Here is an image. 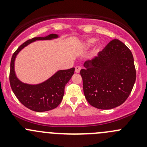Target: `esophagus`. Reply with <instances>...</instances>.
I'll use <instances>...</instances> for the list:
<instances>
[{"instance_id":"esophagus-1","label":"esophagus","mask_w":147,"mask_h":147,"mask_svg":"<svg viewBox=\"0 0 147 147\" xmlns=\"http://www.w3.org/2000/svg\"><path fill=\"white\" fill-rule=\"evenodd\" d=\"M80 69H81V67L80 66L75 67V72H76V73H79V72H80Z\"/></svg>"}]
</instances>
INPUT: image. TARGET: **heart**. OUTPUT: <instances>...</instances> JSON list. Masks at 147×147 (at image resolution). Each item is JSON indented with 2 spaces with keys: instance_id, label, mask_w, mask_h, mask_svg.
<instances>
[{
  "instance_id": "heart-1",
  "label": "heart",
  "mask_w": 147,
  "mask_h": 147,
  "mask_svg": "<svg viewBox=\"0 0 147 147\" xmlns=\"http://www.w3.org/2000/svg\"><path fill=\"white\" fill-rule=\"evenodd\" d=\"M97 40L95 38H90V39H87L85 42H84V45H83V47L84 48H88V47H91L94 45V43L96 42Z\"/></svg>"
}]
</instances>
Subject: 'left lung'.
Wrapping results in <instances>:
<instances>
[{"label": "left lung", "mask_w": 147, "mask_h": 147, "mask_svg": "<svg viewBox=\"0 0 147 147\" xmlns=\"http://www.w3.org/2000/svg\"><path fill=\"white\" fill-rule=\"evenodd\" d=\"M80 70L85 98L92 106L110 109L119 106L129 96L136 80L131 50L115 39L84 63Z\"/></svg>", "instance_id": "left-lung-1"}]
</instances>
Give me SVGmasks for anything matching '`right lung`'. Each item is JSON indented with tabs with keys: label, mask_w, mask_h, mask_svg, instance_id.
<instances>
[{
	"label": "right lung",
	"mask_w": 147,
	"mask_h": 147,
	"mask_svg": "<svg viewBox=\"0 0 147 147\" xmlns=\"http://www.w3.org/2000/svg\"><path fill=\"white\" fill-rule=\"evenodd\" d=\"M56 34H50L45 38H33L22 44L16 50L10 61L9 80L12 90L18 100L25 107L35 112H45L57 107L63 98L65 87L75 72V68L59 70L41 84H28L20 82L14 70V62L18 53L28 44L39 40H50L57 38Z\"/></svg>",
	"instance_id": "obj_1"
}]
</instances>
